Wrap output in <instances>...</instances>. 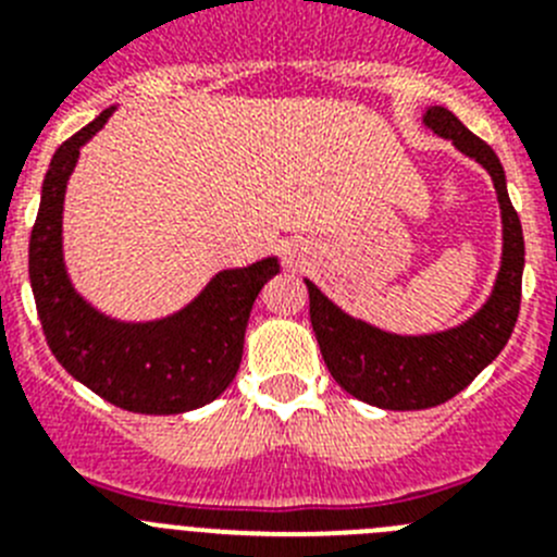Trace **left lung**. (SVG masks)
<instances>
[{"mask_svg":"<svg viewBox=\"0 0 557 557\" xmlns=\"http://www.w3.org/2000/svg\"><path fill=\"white\" fill-rule=\"evenodd\" d=\"M424 125L488 170L502 209V264L494 293L480 312L449 332L421 337H401L357 321L307 282L309 318L329 373L354 398L382 410H426L469 387L510 339L521 304L524 236L496 152L449 108H426Z\"/></svg>","mask_w":557,"mask_h":557,"instance_id":"left-lung-1","label":"left lung"}]
</instances>
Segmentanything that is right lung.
<instances>
[{"label":"right lung","mask_w":557,"mask_h":557,"mask_svg":"<svg viewBox=\"0 0 557 557\" xmlns=\"http://www.w3.org/2000/svg\"><path fill=\"white\" fill-rule=\"evenodd\" d=\"M111 111L63 141L49 161L29 234V284L44 337L77 382L122 410L175 416L209 405L234 382L250 309L259 289L278 273V259L223 270L189 307L161 321L122 323L83 301L63 268V195L81 147Z\"/></svg>","instance_id":"obj_1"}]
</instances>
